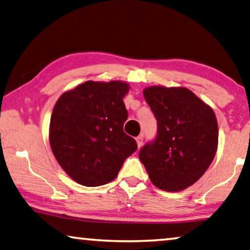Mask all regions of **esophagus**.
<instances>
[{
	"mask_svg": "<svg viewBox=\"0 0 250 250\" xmlns=\"http://www.w3.org/2000/svg\"><path fill=\"white\" fill-rule=\"evenodd\" d=\"M136 141H137V145H138V148L141 147V145H143V141H144V138L143 136H139L136 138Z\"/></svg>",
	"mask_w": 250,
	"mask_h": 250,
	"instance_id": "esophagus-1",
	"label": "esophagus"
}]
</instances>
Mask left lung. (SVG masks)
<instances>
[{"label": "left lung", "mask_w": 250, "mask_h": 250, "mask_svg": "<svg viewBox=\"0 0 250 250\" xmlns=\"http://www.w3.org/2000/svg\"><path fill=\"white\" fill-rule=\"evenodd\" d=\"M144 96L157 119V137L139 152L156 188L180 192L199 181L218 149V121L210 105L186 87L148 86Z\"/></svg>", "instance_id": "8db88e82"}]
</instances>
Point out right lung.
I'll return each mask as SVG.
<instances>
[{
  "mask_svg": "<svg viewBox=\"0 0 250 250\" xmlns=\"http://www.w3.org/2000/svg\"><path fill=\"white\" fill-rule=\"evenodd\" d=\"M126 82L87 81L59 96L50 118L49 144L68 176L100 186L118 176L137 143L125 135Z\"/></svg>",
  "mask_w": 250,
  "mask_h": 250,
  "instance_id": "1",
  "label": "right lung"
}]
</instances>
